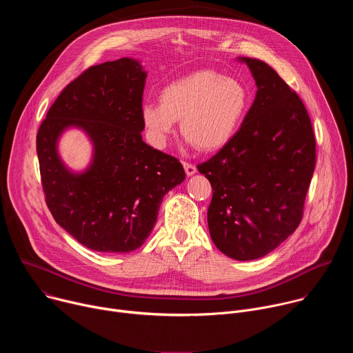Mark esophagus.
Returning <instances> with one entry per match:
<instances>
[{"label":"esophagus","instance_id":"1","mask_svg":"<svg viewBox=\"0 0 353 353\" xmlns=\"http://www.w3.org/2000/svg\"><path fill=\"white\" fill-rule=\"evenodd\" d=\"M183 166H184V170H185L187 176H192L196 172V168L190 162H183Z\"/></svg>","mask_w":353,"mask_h":353}]
</instances>
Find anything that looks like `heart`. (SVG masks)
I'll return each mask as SVG.
<instances>
[{
  "mask_svg": "<svg viewBox=\"0 0 353 353\" xmlns=\"http://www.w3.org/2000/svg\"><path fill=\"white\" fill-rule=\"evenodd\" d=\"M247 88L214 70H201L166 85L159 102L142 108V121L157 146H165L181 120L183 137L211 152L225 146L241 127L250 108Z\"/></svg>",
  "mask_w": 353,
  "mask_h": 353,
  "instance_id": "obj_1",
  "label": "heart"
}]
</instances>
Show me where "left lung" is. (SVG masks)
<instances>
[{
	"label": "left lung",
	"mask_w": 353,
	"mask_h": 353,
	"mask_svg": "<svg viewBox=\"0 0 353 353\" xmlns=\"http://www.w3.org/2000/svg\"><path fill=\"white\" fill-rule=\"evenodd\" d=\"M257 94L236 135L199 163L212 185L208 228L223 254L239 260L267 256L303 218L316 168V137L299 94L259 59H241Z\"/></svg>",
	"instance_id": "1"
}]
</instances>
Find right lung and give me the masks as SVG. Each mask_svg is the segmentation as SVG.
Segmentation results:
<instances>
[{
  "label": "right lung",
  "instance_id": "obj_1",
  "mask_svg": "<svg viewBox=\"0 0 353 353\" xmlns=\"http://www.w3.org/2000/svg\"><path fill=\"white\" fill-rule=\"evenodd\" d=\"M146 74L120 59L92 65L70 82L41 121L36 148L46 204L85 247L130 253L152 232L165 194L185 179L177 158L142 141ZM83 128L95 145L92 166L70 174L57 155L58 135Z\"/></svg>",
  "mask_w": 353,
  "mask_h": 353
}]
</instances>
